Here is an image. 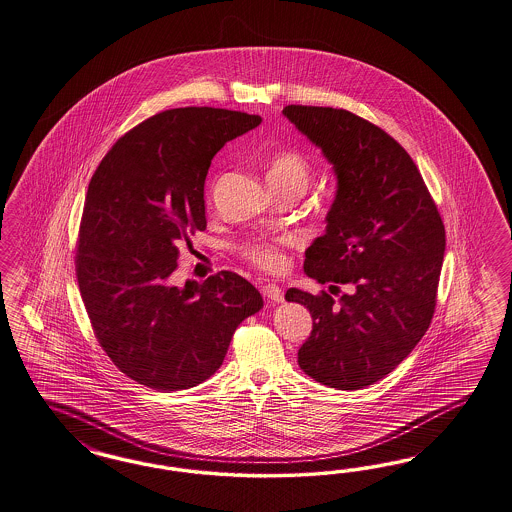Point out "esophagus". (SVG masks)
<instances>
[{
    "mask_svg": "<svg viewBox=\"0 0 512 512\" xmlns=\"http://www.w3.org/2000/svg\"><path fill=\"white\" fill-rule=\"evenodd\" d=\"M261 291H263V295H265L266 299L270 300V302H282L283 300L282 287L276 285V283H265V285L261 287Z\"/></svg>",
    "mask_w": 512,
    "mask_h": 512,
    "instance_id": "obj_1",
    "label": "esophagus"
}]
</instances>
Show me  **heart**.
Segmentation results:
<instances>
[{
	"label": "heart",
	"mask_w": 512,
	"mask_h": 512,
	"mask_svg": "<svg viewBox=\"0 0 512 512\" xmlns=\"http://www.w3.org/2000/svg\"><path fill=\"white\" fill-rule=\"evenodd\" d=\"M268 183H291L306 189L310 179V162L295 151L278 153L268 166ZM287 240H266L253 238L240 246V255L251 265L263 270H280L283 266L282 247Z\"/></svg>",
	"instance_id": "heart-1"
}]
</instances>
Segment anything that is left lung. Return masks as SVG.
Here are the masks:
<instances>
[{
    "mask_svg": "<svg viewBox=\"0 0 512 512\" xmlns=\"http://www.w3.org/2000/svg\"><path fill=\"white\" fill-rule=\"evenodd\" d=\"M283 115L336 176L325 234L306 249L304 272L352 287L336 300L325 291L285 293L314 319L300 369L329 388H367L429 329L446 247L441 215L414 160L376 124L333 107L287 106Z\"/></svg>",
    "mask_w": 512,
    "mask_h": 512,
    "instance_id": "8db88e82",
    "label": "left lung"
}]
</instances>
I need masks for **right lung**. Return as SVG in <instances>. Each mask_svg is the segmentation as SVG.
I'll return each mask as SVG.
<instances>
[{
    "label": "right lung",
    "instance_id": "obj_1",
    "mask_svg": "<svg viewBox=\"0 0 512 512\" xmlns=\"http://www.w3.org/2000/svg\"><path fill=\"white\" fill-rule=\"evenodd\" d=\"M259 124V115L229 109H168L124 134L90 179L79 291L100 346L141 386L179 391L208 380L236 327L263 308L261 293L229 270L183 287L170 280L177 246L206 229L215 153Z\"/></svg>",
    "mask_w": 512,
    "mask_h": 512
}]
</instances>
